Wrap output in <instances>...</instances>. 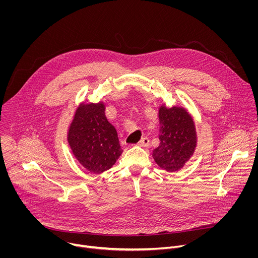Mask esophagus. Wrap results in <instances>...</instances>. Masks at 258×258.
Here are the masks:
<instances>
[{
  "mask_svg": "<svg viewBox=\"0 0 258 258\" xmlns=\"http://www.w3.org/2000/svg\"><path fill=\"white\" fill-rule=\"evenodd\" d=\"M149 139L148 138H143L139 143H138V145L139 146H141V147H148L149 146Z\"/></svg>",
  "mask_w": 258,
  "mask_h": 258,
  "instance_id": "1",
  "label": "esophagus"
}]
</instances>
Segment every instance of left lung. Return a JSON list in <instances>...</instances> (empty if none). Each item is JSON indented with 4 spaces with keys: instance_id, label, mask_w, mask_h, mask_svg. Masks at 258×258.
Masks as SVG:
<instances>
[{
    "instance_id": "obj_1",
    "label": "left lung",
    "mask_w": 258,
    "mask_h": 258,
    "mask_svg": "<svg viewBox=\"0 0 258 258\" xmlns=\"http://www.w3.org/2000/svg\"><path fill=\"white\" fill-rule=\"evenodd\" d=\"M159 146L152 156L159 167L173 172L180 169L194 154L197 136L193 118L185 108H159Z\"/></svg>"
}]
</instances>
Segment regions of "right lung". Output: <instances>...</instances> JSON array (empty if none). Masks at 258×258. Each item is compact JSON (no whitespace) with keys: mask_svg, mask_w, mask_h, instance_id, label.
<instances>
[{"mask_svg":"<svg viewBox=\"0 0 258 258\" xmlns=\"http://www.w3.org/2000/svg\"><path fill=\"white\" fill-rule=\"evenodd\" d=\"M67 141L75 157L93 173L111 168L122 153L117 132L107 120L102 102L79 106Z\"/></svg>","mask_w":258,"mask_h":258,"instance_id":"1","label":"right lung"}]
</instances>
